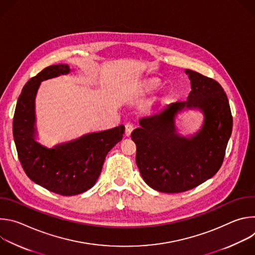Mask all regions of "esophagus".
I'll return each instance as SVG.
<instances>
[{"label": "esophagus", "mask_w": 255, "mask_h": 255, "mask_svg": "<svg viewBox=\"0 0 255 255\" xmlns=\"http://www.w3.org/2000/svg\"><path fill=\"white\" fill-rule=\"evenodd\" d=\"M133 129H134V127H133L132 124H129V123L126 124V126H125V136L129 137L131 135Z\"/></svg>", "instance_id": "esophagus-1"}]
</instances>
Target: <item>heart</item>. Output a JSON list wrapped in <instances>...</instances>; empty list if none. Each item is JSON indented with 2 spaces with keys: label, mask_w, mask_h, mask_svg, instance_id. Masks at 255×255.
<instances>
[{
  "label": "heart",
  "mask_w": 255,
  "mask_h": 255,
  "mask_svg": "<svg viewBox=\"0 0 255 255\" xmlns=\"http://www.w3.org/2000/svg\"><path fill=\"white\" fill-rule=\"evenodd\" d=\"M159 87V81L156 79H148L141 82L138 89L142 94H148L154 92Z\"/></svg>",
  "instance_id": "obj_1"
}]
</instances>
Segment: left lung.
Returning a JSON list of instances; mask_svg holds the SVG:
<instances>
[{
    "label": "left lung",
    "instance_id": "1",
    "mask_svg": "<svg viewBox=\"0 0 255 255\" xmlns=\"http://www.w3.org/2000/svg\"><path fill=\"white\" fill-rule=\"evenodd\" d=\"M185 71L192 88L187 101L168 104L142 117L140 127L131 134L144 181L162 193L186 192L214 176L222 165L232 133L229 101L220 84L197 71ZM190 110L201 112L203 122L193 134L181 135L175 123Z\"/></svg>",
    "mask_w": 255,
    "mask_h": 255
}]
</instances>
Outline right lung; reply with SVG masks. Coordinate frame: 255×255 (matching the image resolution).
Segmentation results:
<instances>
[{"label":"right lung","instance_id":"obj_1","mask_svg":"<svg viewBox=\"0 0 255 255\" xmlns=\"http://www.w3.org/2000/svg\"><path fill=\"white\" fill-rule=\"evenodd\" d=\"M68 64L44 68L30 79L18 99L13 121V135L19 160L28 177L44 189L75 196L94 187L106 155L123 138L125 126L90 132L47 147L38 140L35 101L43 81L68 75Z\"/></svg>","mask_w":255,"mask_h":255}]
</instances>
